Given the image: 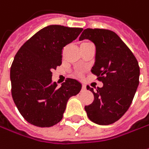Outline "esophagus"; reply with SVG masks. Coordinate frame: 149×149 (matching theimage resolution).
<instances>
[{
	"mask_svg": "<svg viewBox=\"0 0 149 149\" xmlns=\"http://www.w3.org/2000/svg\"><path fill=\"white\" fill-rule=\"evenodd\" d=\"M82 90H86V87L85 85H82Z\"/></svg>",
	"mask_w": 149,
	"mask_h": 149,
	"instance_id": "1",
	"label": "esophagus"
}]
</instances>
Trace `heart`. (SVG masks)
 <instances>
[{
	"label": "heart",
	"instance_id": "heart-1",
	"mask_svg": "<svg viewBox=\"0 0 149 149\" xmlns=\"http://www.w3.org/2000/svg\"><path fill=\"white\" fill-rule=\"evenodd\" d=\"M77 75L78 77H81V72H77Z\"/></svg>",
	"mask_w": 149,
	"mask_h": 149
}]
</instances>
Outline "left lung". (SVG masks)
<instances>
[{
    "instance_id": "left-lung-1",
    "label": "left lung",
    "mask_w": 149,
    "mask_h": 149,
    "mask_svg": "<svg viewBox=\"0 0 149 149\" xmlns=\"http://www.w3.org/2000/svg\"><path fill=\"white\" fill-rule=\"evenodd\" d=\"M95 45V65L91 72L102 87H86L94 95L85 110L92 122L108 125L119 120L130 108L139 83V66L134 55L115 32L104 29H86L80 40Z\"/></svg>"
}]
</instances>
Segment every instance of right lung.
Wrapping results in <instances>:
<instances>
[{"label": "right lung", "instance_id": "1", "mask_svg": "<svg viewBox=\"0 0 149 149\" xmlns=\"http://www.w3.org/2000/svg\"><path fill=\"white\" fill-rule=\"evenodd\" d=\"M81 28L49 25L33 34L19 49L10 68L11 95L24 119L38 127H51L63 119L67 102L81 84L67 78L60 87L52 83V70L62 64V53Z\"/></svg>", "mask_w": 149, "mask_h": 149}]
</instances>
